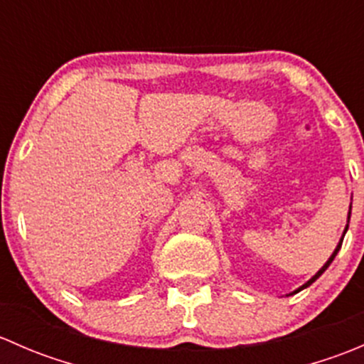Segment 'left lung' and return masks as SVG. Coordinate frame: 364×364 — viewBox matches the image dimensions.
<instances>
[{"label":"left lung","instance_id":"obj_1","mask_svg":"<svg viewBox=\"0 0 364 364\" xmlns=\"http://www.w3.org/2000/svg\"><path fill=\"white\" fill-rule=\"evenodd\" d=\"M350 209H352V205H350ZM350 209H348V216H347V225H345V230H343V234H341V237H340L338 245H336L335 252H333V253H331V257H329V259H328V260H326V264H324V266H322V267H321V269H318V271H317V273H315V274H314V277H311V278H310V280H308V282H306V284H303V285H301V287H299V289H296V291H294V292H291V294H287V296L297 294V292H299V291H303V289L310 287V285H311V284H314V282H315V280H317V278H318V277H321V274H322V273H324V271H326V269H328V267H329V264H331V262H333V260H335L336 253H338V252H340V248H341V241H343V236H345V232H347V229H348V220H350Z\"/></svg>","mask_w":364,"mask_h":364}]
</instances>
